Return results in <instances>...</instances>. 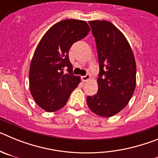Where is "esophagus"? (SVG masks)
I'll use <instances>...</instances> for the list:
<instances>
[{
	"label": "esophagus",
	"instance_id": "esophagus-1",
	"mask_svg": "<svg viewBox=\"0 0 158 158\" xmlns=\"http://www.w3.org/2000/svg\"><path fill=\"white\" fill-rule=\"evenodd\" d=\"M90 78H91L90 75L86 74L85 76H82L81 77V80L83 81H89V79H90Z\"/></svg>",
	"mask_w": 158,
	"mask_h": 158
}]
</instances>
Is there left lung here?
<instances>
[{"label":"left lung","instance_id":"1","mask_svg":"<svg viewBox=\"0 0 158 158\" xmlns=\"http://www.w3.org/2000/svg\"><path fill=\"white\" fill-rule=\"evenodd\" d=\"M95 38L100 73L98 92L87 96L89 109L102 117L122 111L136 86V63L133 51L122 32L106 20L89 21Z\"/></svg>","mask_w":158,"mask_h":158}]
</instances>
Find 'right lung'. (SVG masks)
I'll list each match as a JSON object with an SVG mask.
<instances>
[{
	"mask_svg": "<svg viewBox=\"0 0 158 158\" xmlns=\"http://www.w3.org/2000/svg\"><path fill=\"white\" fill-rule=\"evenodd\" d=\"M89 31L85 21L65 19L53 25L40 40L31 62L29 85L32 97L43 110L53 112L63 107L80 83V76L73 73L69 51Z\"/></svg>",
	"mask_w": 158,
	"mask_h": 158,
	"instance_id": "add662e5",
	"label": "right lung"
}]
</instances>
